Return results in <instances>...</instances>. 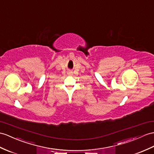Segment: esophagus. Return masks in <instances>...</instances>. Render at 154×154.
I'll return each mask as SVG.
<instances>
[{"mask_svg": "<svg viewBox=\"0 0 154 154\" xmlns=\"http://www.w3.org/2000/svg\"><path fill=\"white\" fill-rule=\"evenodd\" d=\"M69 74H71V72H69Z\"/></svg>", "mask_w": 154, "mask_h": 154, "instance_id": "esophagus-1", "label": "esophagus"}]
</instances>
